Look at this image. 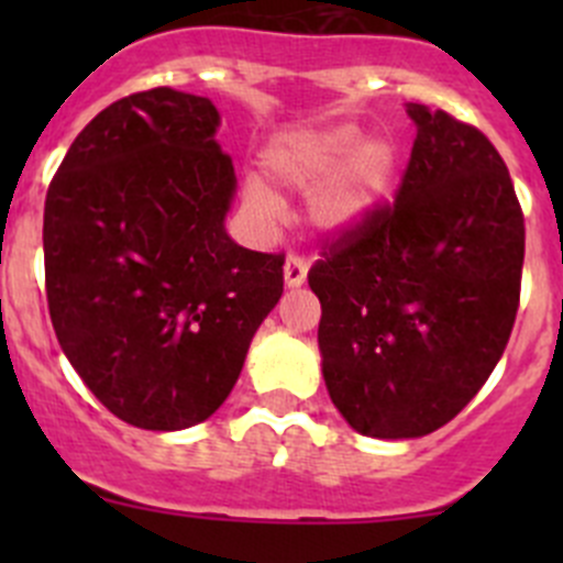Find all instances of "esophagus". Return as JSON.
Listing matches in <instances>:
<instances>
[{
  "instance_id": "esophagus-1",
  "label": "esophagus",
  "mask_w": 563,
  "mask_h": 563,
  "mask_svg": "<svg viewBox=\"0 0 563 563\" xmlns=\"http://www.w3.org/2000/svg\"><path fill=\"white\" fill-rule=\"evenodd\" d=\"M283 277H286L288 288H299L308 280V261H305L302 255L291 253L286 258V266H283Z\"/></svg>"
}]
</instances>
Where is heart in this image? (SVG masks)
<instances>
[{"label":"heart","instance_id":"heart-1","mask_svg":"<svg viewBox=\"0 0 563 563\" xmlns=\"http://www.w3.org/2000/svg\"><path fill=\"white\" fill-rule=\"evenodd\" d=\"M266 172L291 190H313L310 214L327 231L362 223L387 198L397 172L395 146L387 139H367L354 122L294 130L272 141L264 155ZM247 201L258 212L277 207L261 185L247 187Z\"/></svg>","mask_w":563,"mask_h":563}]
</instances>
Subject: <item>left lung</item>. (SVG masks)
Returning a JSON list of instances; mask_svg holds the SVG:
<instances>
[{
  "label": "left lung",
  "instance_id": "1",
  "mask_svg": "<svg viewBox=\"0 0 563 563\" xmlns=\"http://www.w3.org/2000/svg\"><path fill=\"white\" fill-rule=\"evenodd\" d=\"M408 117L417 139L395 201L340 231L308 272L329 397L371 439H419L455 419L520 305L526 225L507 163L446 111L411 103Z\"/></svg>",
  "mask_w": 563,
  "mask_h": 563
}]
</instances>
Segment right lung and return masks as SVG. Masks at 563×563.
<instances>
[{
    "instance_id": "add662e5",
    "label": "right lung",
    "mask_w": 563,
    "mask_h": 563,
    "mask_svg": "<svg viewBox=\"0 0 563 563\" xmlns=\"http://www.w3.org/2000/svg\"><path fill=\"white\" fill-rule=\"evenodd\" d=\"M212 100L157 87L117 100L67 150L43 214L62 351L122 422L212 417L283 294V253L225 234L234 163Z\"/></svg>"
}]
</instances>
